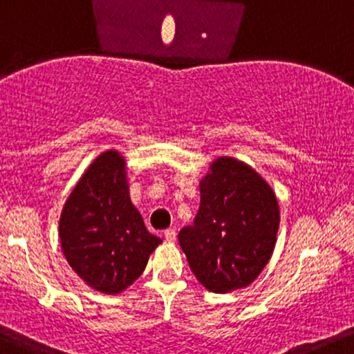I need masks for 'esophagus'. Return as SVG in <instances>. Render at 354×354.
<instances>
[{"mask_svg": "<svg viewBox=\"0 0 354 354\" xmlns=\"http://www.w3.org/2000/svg\"><path fill=\"white\" fill-rule=\"evenodd\" d=\"M165 239L168 240V242H174V240H176V230H174V228H168V230H165Z\"/></svg>", "mask_w": 354, "mask_h": 354, "instance_id": "obj_1", "label": "esophagus"}]
</instances>
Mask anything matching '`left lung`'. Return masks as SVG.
Returning <instances> with one entry per match:
<instances>
[{
  "instance_id": "left-lung-1",
  "label": "left lung",
  "mask_w": 354,
  "mask_h": 354,
  "mask_svg": "<svg viewBox=\"0 0 354 354\" xmlns=\"http://www.w3.org/2000/svg\"><path fill=\"white\" fill-rule=\"evenodd\" d=\"M279 221L277 198L266 180L245 162L221 156L200 181V209L178 240L201 284L232 292L250 286L267 266Z\"/></svg>"
}]
</instances>
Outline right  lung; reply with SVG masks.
Listing matches in <instances>:
<instances>
[{"instance_id":"1","label":"right lung","mask_w":354,"mask_h":354,"mask_svg":"<svg viewBox=\"0 0 354 354\" xmlns=\"http://www.w3.org/2000/svg\"><path fill=\"white\" fill-rule=\"evenodd\" d=\"M68 266L92 289L119 294L162 242L146 230L129 196L126 161L111 149L94 159L65 201L58 223Z\"/></svg>"}]
</instances>
